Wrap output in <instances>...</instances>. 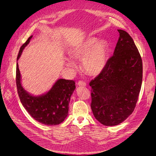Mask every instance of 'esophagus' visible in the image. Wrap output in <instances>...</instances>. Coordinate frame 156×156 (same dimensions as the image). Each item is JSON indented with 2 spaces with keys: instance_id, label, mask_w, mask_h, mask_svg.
Segmentation results:
<instances>
[{
  "instance_id": "1",
  "label": "esophagus",
  "mask_w": 156,
  "mask_h": 156,
  "mask_svg": "<svg viewBox=\"0 0 156 156\" xmlns=\"http://www.w3.org/2000/svg\"><path fill=\"white\" fill-rule=\"evenodd\" d=\"M78 85L79 86H81V87H85L86 86V83L83 82V81H79L78 82Z\"/></svg>"
}]
</instances>
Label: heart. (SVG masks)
Returning <instances> with one entry per match:
<instances>
[{"label": "heart", "mask_w": 156, "mask_h": 156, "mask_svg": "<svg viewBox=\"0 0 156 156\" xmlns=\"http://www.w3.org/2000/svg\"><path fill=\"white\" fill-rule=\"evenodd\" d=\"M74 59L81 60V67L87 75L96 76L100 74L107 64L108 49L103 41H98L95 37L84 41L72 49L70 53ZM68 66L74 68L73 60H67Z\"/></svg>", "instance_id": "1"}]
</instances>
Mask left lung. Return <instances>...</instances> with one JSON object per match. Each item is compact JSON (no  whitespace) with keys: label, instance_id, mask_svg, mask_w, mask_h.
Instances as JSON below:
<instances>
[{"label":"left lung","instance_id":"obj_1","mask_svg":"<svg viewBox=\"0 0 156 156\" xmlns=\"http://www.w3.org/2000/svg\"><path fill=\"white\" fill-rule=\"evenodd\" d=\"M118 31L113 56L89 83L93 115L107 126L119 125L133 112L143 81L142 58L133 39L126 31Z\"/></svg>","mask_w":156,"mask_h":156}]
</instances>
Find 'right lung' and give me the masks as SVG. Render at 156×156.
<instances>
[{
	"mask_svg": "<svg viewBox=\"0 0 156 156\" xmlns=\"http://www.w3.org/2000/svg\"><path fill=\"white\" fill-rule=\"evenodd\" d=\"M32 37L30 36L21 47L17 60L21 56L23 50L29 44ZM75 84L73 80L60 79L49 92L39 96H32L21 85V73L17 63L16 84L21 102L29 115L43 124L55 126L65 120L68 114L70 98L75 88Z\"/></svg>",
	"mask_w": 156,
	"mask_h": 156,
	"instance_id": "1",
	"label": "right lung"
}]
</instances>
